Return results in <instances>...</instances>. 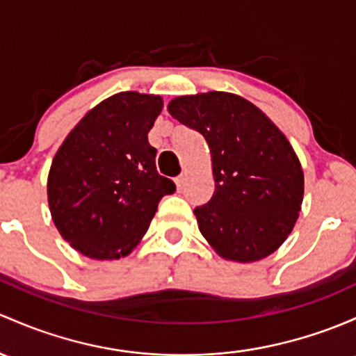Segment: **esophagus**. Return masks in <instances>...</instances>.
I'll list each match as a JSON object with an SVG mask.
<instances>
[{
    "label": "esophagus",
    "instance_id": "1",
    "mask_svg": "<svg viewBox=\"0 0 356 356\" xmlns=\"http://www.w3.org/2000/svg\"><path fill=\"white\" fill-rule=\"evenodd\" d=\"M184 175H181V177L175 179V188H177V191H182V188H184Z\"/></svg>",
    "mask_w": 356,
    "mask_h": 356
}]
</instances>
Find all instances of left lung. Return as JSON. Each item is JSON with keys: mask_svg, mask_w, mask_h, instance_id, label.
<instances>
[{"mask_svg": "<svg viewBox=\"0 0 356 356\" xmlns=\"http://www.w3.org/2000/svg\"><path fill=\"white\" fill-rule=\"evenodd\" d=\"M167 111L209 148L215 193L194 209L209 247L242 264L275 252L304 201V170L285 134L259 107L230 92L175 97Z\"/></svg>", "mask_w": 356, "mask_h": 356, "instance_id": "8db88e82", "label": "left lung"}]
</instances>
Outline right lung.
Returning a JSON list of instances; mask_svg holds the SVG:
<instances>
[{
  "mask_svg": "<svg viewBox=\"0 0 356 356\" xmlns=\"http://www.w3.org/2000/svg\"><path fill=\"white\" fill-rule=\"evenodd\" d=\"M163 109L153 93L119 92L92 107L52 159L47 203L56 228L90 259L126 257L175 191L156 172L148 133Z\"/></svg>",
  "mask_w": 356,
  "mask_h": 356,
  "instance_id": "obj_1",
  "label": "right lung"
}]
</instances>
